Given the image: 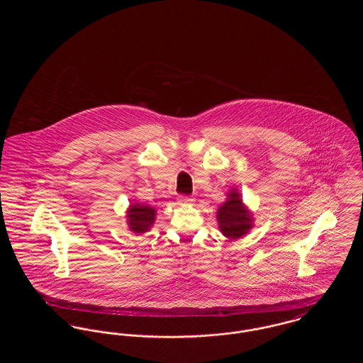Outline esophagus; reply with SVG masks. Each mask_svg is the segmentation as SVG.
<instances>
[{
	"label": "esophagus",
	"instance_id": "34e87169",
	"mask_svg": "<svg viewBox=\"0 0 363 363\" xmlns=\"http://www.w3.org/2000/svg\"><path fill=\"white\" fill-rule=\"evenodd\" d=\"M178 203L179 204H191L193 201H194V199L191 197V196H184V194H181V196H178Z\"/></svg>",
	"mask_w": 363,
	"mask_h": 363
}]
</instances>
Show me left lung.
<instances>
[{
	"label": "left lung",
	"mask_w": 363,
	"mask_h": 363,
	"mask_svg": "<svg viewBox=\"0 0 363 363\" xmlns=\"http://www.w3.org/2000/svg\"><path fill=\"white\" fill-rule=\"evenodd\" d=\"M218 223L222 234L228 240H238L253 227V215L242 203L238 190H230L225 203L218 209Z\"/></svg>",
	"instance_id": "obj_1"
}]
</instances>
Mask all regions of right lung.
Masks as SVG:
<instances>
[{"mask_svg":"<svg viewBox=\"0 0 363 363\" xmlns=\"http://www.w3.org/2000/svg\"><path fill=\"white\" fill-rule=\"evenodd\" d=\"M155 208L143 204H132L128 209V225L129 228L136 233L143 234L147 233L155 222Z\"/></svg>","mask_w":363,"mask_h":363,"instance_id":"obj_1","label":"right lung"}]
</instances>
